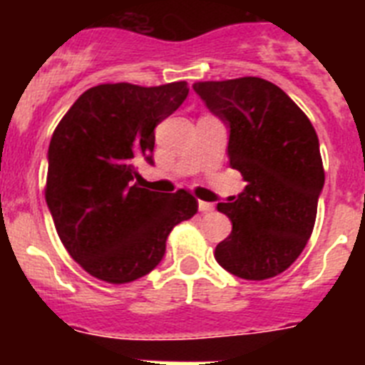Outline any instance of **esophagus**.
<instances>
[{"instance_id": "esophagus-1", "label": "esophagus", "mask_w": 365, "mask_h": 365, "mask_svg": "<svg viewBox=\"0 0 365 365\" xmlns=\"http://www.w3.org/2000/svg\"><path fill=\"white\" fill-rule=\"evenodd\" d=\"M214 210V205L212 202H206V201H199V212L202 214H208V212Z\"/></svg>"}]
</instances>
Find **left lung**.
Here are the masks:
<instances>
[{
	"label": "left lung",
	"mask_w": 365,
	"mask_h": 365,
	"mask_svg": "<svg viewBox=\"0 0 365 365\" xmlns=\"http://www.w3.org/2000/svg\"><path fill=\"white\" fill-rule=\"evenodd\" d=\"M206 108L230 124L228 159L247 180L217 210L232 232L215 259L243 279H269L298 259L312 234L325 172L307 115L272 82L257 76L195 82Z\"/></svg>",
	"instance_id": "obj_1"
}]
</instances>
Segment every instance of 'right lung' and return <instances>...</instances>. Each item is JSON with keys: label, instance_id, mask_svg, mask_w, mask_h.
I'll return each mask as SVG.
<instances>
[{"label": "right lung", "instance_id": "1", "mask_svg": "<svg viewBox=\"0 0 365 365\" xmlns=\"http://www.w3.org/2000/svg\"><path fill=\"white\" fill-rule=\"evenodd\" d=\"M188 83H100L71 106L49 144L45 201L63 247L100 282L122 285L159 265L173 227L197 214L186 190L140 188L137 159L153 163L155 128Z\"/></svg>", "mask_w": 365, "mask_h": 365}]
</instances>
